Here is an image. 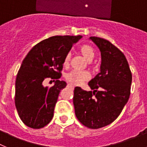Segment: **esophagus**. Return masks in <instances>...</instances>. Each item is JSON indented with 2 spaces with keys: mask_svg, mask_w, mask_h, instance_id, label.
<instances>
[{
  "mask_svg": "<svg viewBox=\"0 0 147 147\" xmlns=\"http://www.w3.org/2000/svg\"><path fill=\"white\" fill-rule=\"evenodd\" d=\"M68 85H69V86H71V87H72V88H74V86H73V85H71V84H68Z\"/></svg>",
  "mask_w": 147,
  "mask_h": 147,
  "instance_id": "esophagus-1",
  "label": "esophagus"
}]
</instances>
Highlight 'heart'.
<instances>
[{"mask_svg": "<svg viewBox=\"0 0 147 147\" xmlns=\"http://www.w3.org/2000/svg\"><path fill=\"white\" fill-rule=\"evenodd\" d=\"M80 53L86 60L91 61L95 57V50L89 44H83L79 49ZM71 61V53H67L63 59V65L68 66ZM65 80L74 85H81L83 82L88 81L90 74L88 71H71L65 76Z\"/></svg>", "mask_w": 147, "mask_h": 147, "instance_id": "1", "label": "heart"}]
</instances>
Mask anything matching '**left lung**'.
Wrapping results in <instances>:
<instances>
[{"instance_id":"left-lung-1","label":"left lung","mask_w":147,"mask_h":147,"mask_svg":"<svg viewBox=\"0 0 147 147\" xmlns=\"http://www.w3.org/2000/svg\"><path fill=\"white\" fill-rule=\"evenodd\" d=\"M90 39L101 51V72L88 83L93 92L76 87L73 102L75 114L81 124L98 129L113 122L129 98L132 73L125 56L108 40Z\"/></svg>"}]
</instances>
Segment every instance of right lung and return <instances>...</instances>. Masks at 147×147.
Listing matches in <instances>:
<instances>
[{"mask_svg":"<svg viewBox=\"0 0 147 147\" xmlns=\"http://www.w3.org/2000/svg\"><path fill=\"white\" fill-rule=\"evenodd\" d=\"M80 38V35H67L45 39L23 60L15 82V102L19 117L28 127L40 129L52 119L59 92L67 85L59 80L63 59ZM47 78L56 80L54 86H43Z\"/></svg>","mask_w":147,"mask_h":147,"instance_id":"right-lung-1","label":"right lung"}]
</instances>
